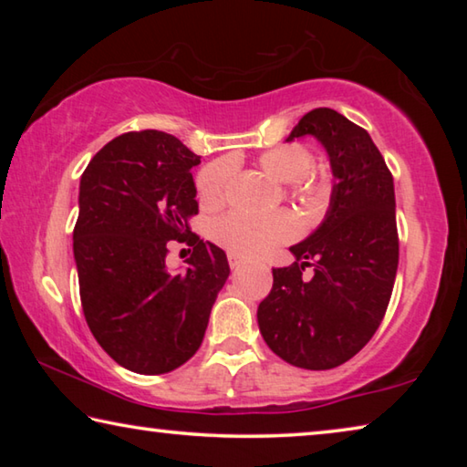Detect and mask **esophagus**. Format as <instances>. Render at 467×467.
Here are the masks:
<instances>
[{
	"label": "esophagus",
	"instance_id": "1",
	"mask_svg": "<svg viewBox=\"0 0 467 467\" xmlns=\"http://www.w3.org/2000/svg\"><path fill=\"white\" fill-rule=\"evenodd\" d=\"M228 264H231L233 270H236V267H241L244 262H243L241 257H236V255H233V253H231V255H228Z\"/></svg>",
	"mask_w": 467,
	"mask_h": 467
}]
</instances>
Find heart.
I'll return each mask as SVG.
<instances>
[{
  "label": "heart",
  "instance_id": "obj_1",
  "mask_svg": "<svg viewBox=\"0 0 467 467\" xmlns=\"http://www.w3.org/2000/svg\"><path fill=\"white\" fill-rule=\"evenodd\" d=\"M257 164L272 179L280 183H290L292 193L300 200L319 203L326 200L327 179L321 172H311L313 154L311 150L298 141H284L259 154ZM234 177V161L231 156L216 158L197 171L195 193L205 208H218L224 203L228 189ZM298 233V223L288 212L253 218L233 212L220 216L212 223L210 234L220 247L231 251L233 255L259 257L270 253L278 244L295 239Z\"/></svg>",
  "mask_w": 467,
  "mask_h": 467
}]
</instances>
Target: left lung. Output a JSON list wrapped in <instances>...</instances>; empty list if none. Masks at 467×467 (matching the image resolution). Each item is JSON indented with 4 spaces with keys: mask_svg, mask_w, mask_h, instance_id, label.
Instances as JSON below:
<instances>
[{
    "mask_svg": "<svg viewBox=\"0 0 467 467\" xmlns=\"http://www.w3.org/2000/svg\"><path fill=\"white\" fill-rule=\"evenodd\" d=\"M315 136L329 154L336 183L327 216L290 247L296 262L275 267L257 309L259 331L290 365H344L375 336L389 305L400 262L393 177L360 125L334 109H313L288 140ZM314 267L311 279L302 274Z\"/></svg>",
    "mask_w": 467,
    "mask_h": 467,
    "instance_id": "1",
    "label": "left lung"
}]
</instances>
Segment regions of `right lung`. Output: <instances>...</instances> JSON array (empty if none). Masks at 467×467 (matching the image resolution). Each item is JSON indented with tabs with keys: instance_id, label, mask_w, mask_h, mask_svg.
<instances>
[{
	"instance_id": "obj_1",
	"label": "right lung",
	"mask_w": 467,
	"mask_h": 467,
	"mask_svg": "<svg viewBox=\"0 0 467 467\" xmlns=\"http://www.w3.org/2000/svg\"><path fill=\"white\" fill-rule=\"evenodd\" d=\"M200 156L158 130L100 148L80 179L74 257L86 323L117 365L171 373L202 346L231 274L226 253L192 233ZM194 247L188 270H166L168 241Z\"/></svg>"
}]
</instances>
